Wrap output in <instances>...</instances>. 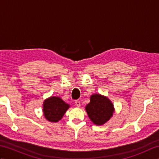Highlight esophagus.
Here are the masks:
<instances>
[{"instance_id":"1","label":"esophagus","mask_w":159,"mask_h":159,"mask_svg":"<svg viewBox=\"0 0 159 159\" xmlns=\"http://www.w3.org/2000/svg\"><path fill=\"white\" fill-rule=\"evenodd\" d=\"M75 104H76V105L78 107H80V102L79 100H76V101H75Z\"/></svg>"}]
</instances>
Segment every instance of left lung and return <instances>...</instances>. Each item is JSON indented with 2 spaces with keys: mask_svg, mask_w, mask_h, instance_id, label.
I'll return each instance as SVG.
<instances>
[{
  "mask_svg": "<svg viewBox=\"0 0 159 159\" xmlns=\"http://www.w3.org/2000/svg\"><path fill=\"white\" fill-rule=\"evenodd\" d=\"M85 110L92 122L100 126L105 124L113 116V104L107 97L95 93L91 96L90 102L87 104Z\"/></svg>",
  "mask_w": 159,
  "mask_h": 159,
  "instance_id": "obj_1",
  "label": "left lung"
}]
</instances>
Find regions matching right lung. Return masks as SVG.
<instances>
[{
    "label": "right lung",
    "instance_id": "right-lung-1",
    "mask_svg": "<svg viewBox=\"0 0 159 159\" xmlns=\"http://www.w3.org/2000/svg\"><path fill=\"white\" fill-rule=\"evenodd\" d=\"M70 105L59 97L52 96L44 100L43 112L46 119L50 122H57L61 120Z\"/></svg>",
    "mask_w": 159,
    "mask_h": 159
}]
</instances>
